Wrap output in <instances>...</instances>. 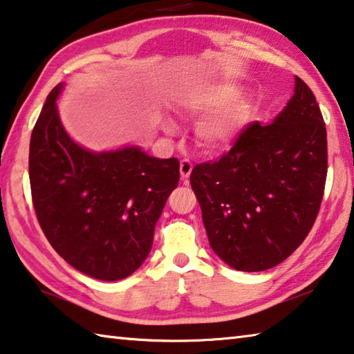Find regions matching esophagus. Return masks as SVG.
I'll return each mask as SVG.
<instances>
[{
    "label": "esophagus",
    "instance_id": "1",
    "mask_svg": "<svg viewBox=\"0 0 354 354\" xmlns=\"http://www.w3.org/2000/svg\"><path fill=\"white\" fill-rule=\"evenodd\" d=\"M179 173H181L183 181H185V179L190 176V173H192V162H190V160H187V159L181 160V164H179Z\"/></svg>",
    "mask_w": 354,
    "mask_h": 354
}]
</instances>
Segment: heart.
<instances>
[{
	"instance_id": "heart-1",
	"label": "heart",
	"mask_w": 354,
	"mask_h": 354,
	"mask_svg": "<svg viewBox=\"0 0 354 354\" xmlns=\"http://www.w3.org/2000/svg\"><path fill=\"white\" fill-rule=\"evenodd\" d=\"M236 84L198 86L179 95L178 103L190 117H203L194 129L195 140L206 151H217L234 142L250 122L253 103L239 97ZM167 131H173L171 122H164Z\"/></svg>"
}]
</instances>
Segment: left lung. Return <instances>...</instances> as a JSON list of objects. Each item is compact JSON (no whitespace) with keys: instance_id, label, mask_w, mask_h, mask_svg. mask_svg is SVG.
<instances>
[{"instance_id":"obj_1","label":"left lung","mask_w":354,"mask_h":354,"mask_svg":"<svg viewBox=\"0 0 354 354\" xmlns=\"http://www.w3.org/2000/svg\"><path fill=\"white\" fill-rule=\"evenodd\" d=\"M326 128L298 76L270 124H250L230 153L192 170L209 243L241 272L268 270L309 234L326 181Z\"/></svg>"}]
</instances>
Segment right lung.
Returning <instances> with one entry per match:
<instances>
[{
  "instance_id": "add662e5",
  "label": "right lung",
  "mask_w": 354,
  "mask_h": 354,
  "mask_svg": "<svg viewBox=\"0 0 354 354\" xmlns=\"http://www.w3.org/2000/svg\"><path fill=\"white\" fill-rule=\"evenodd\" d=\"M64 87L57 84L48 95L29 143L35 214L48 242L71 267L95 279H123L151 251L156 221L178 187L179 162L137 145L84 148L59 117Z\"/></svg>"
}]
</instances>
